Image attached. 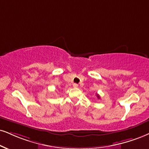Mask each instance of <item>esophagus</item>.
I'll return each mask as SVG.
<instances>
[{"label": "esophagus", "instance_id": "obj_1", "mask_svg": "<svg viewBox=\"0 0 149 149\" xmlns=\"http://www.w3.org/2000/svg\"><path fill=\"white\" fill-rule=\"evenodd\" d=\"M72 86H73V87H74V88H77L78 86H79V85H78L77 84H73Z\"/></svg>", "mask_w": 149, "mask_h": 149}]
</instances>
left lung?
Listing matches in <instances>:
<instances>
[{
    "label": "left lung",
    "mask_w": 149,
    "mask_h": 149,
    "mask_svg": "<svg viewBox=\"0 0 149 149\" xmlns=\"http://www.w3.org/2000/svg\"><path fill=\"white\" fill-rule=\"evenodd\" d=\"M97 98H98V99H100V95H97Z\"/></svg>",
    "instance_id": "obj_1"
}]
</instances>
